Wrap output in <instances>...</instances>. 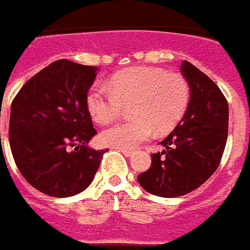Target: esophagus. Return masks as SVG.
Instances as JSON below:
<instances>
[{"mask_svg":"<svg viewBox=\"0 0 250 250\" xmlns=\"http://www.w3.org/2000/svg\"><path fill=\"white\" fill-rule=\"evenodd\" d=\"M118 150H120V152H122V153H124V155H125V156L126 157H129V156H132V155H133L134 152L132 149H126V148H118Z\"/></svg>","mask_w":250,"mask_h":250,"instance_id":"obj_1","label":"esophagus"}]
</instances>
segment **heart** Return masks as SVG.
Wrapping results in <instances>:
<instances>
[{"mask_svg":"<svg viewBox=\"0 0 250 250\" xmlns=\"http://www.w3.org/2000/svg\"><path fill=\"white\" fill-rule=\"evenodd\" d=\"M190 84L183 75L169 74L157 67H133L117 72L109 88L93 86L86 95L90 116L107 125L129 106L134 118L120 122L101 133L102 143L132 149L153 134L166 133L176 126L190 104Z\"/></svg>","mask_w":250,"mask_h":250,"instance_id":"1","label":"heart"}]
</instances>
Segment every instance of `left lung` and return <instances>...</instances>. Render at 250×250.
<instances>
[{
	"label": "left lung",
	"instance_id": "obj_1",
	"mask_svg": "<svg viewBox=\"0 0 250 250\" xmlns=\"http://www.w3.org/2000/svg\"><path fill=\"white\" fill-rule=\"evenodd\" d=\"M180 71L190 84V104L182 121L152 155L148 171L137 176L152 195L176 198L201 187L218 168L228 140L229 106L215 83L188 62Z\"/></svg>",
	"mask_w": 250,
	"mask_h": 250
}]
</instances>
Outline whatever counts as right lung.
I'll use <instances>...</instances> for the list:
<instances>
[{
	"mask_svg": "<svg viewBox=\"0 0 250 250\" xmlns=\"http://www.w3.org/2000/svg\"><path fill=\"white\" fill-rule=\"evenodd\" d=\"M97 67L56 60L20 88L12 102L9 144L21 175L45 195L86 190L106 150L88 148L97 134L86 95Z\"/></svg>",
	"mask_w": 250,
	"mask_h": 250,
	"instance_id": "right-lung-1",
	"label": "right lung"
}]
</instances>
